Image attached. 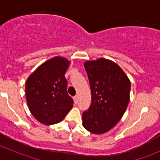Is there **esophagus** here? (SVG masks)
<instances>
[{
	"label": "esophagus",
	"instance_id": "esophagus-1",
	"mask_svg": "<svg viewBox=\"0 0 160 160\" xmlns=\"http://www.w3.org/2000/svg\"><path fill=\"white\" fill-rule=\"evenodd\" d=\"M73 101H74V103H75L76 104H77V103H78V96H77V95H76V96H74Z\"/></svg>",
	"mask_w": 160,
	"mask_h": 160
}]
</instances>
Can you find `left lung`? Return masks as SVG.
I'll return each mask as SVG.
<instances>
[{
	"label": "left lung",
	"mask_w": 160,
	"mask_h": 160,
	"mask_svg": "<svg viewBox=\"0 0 160 160\" xmlns=\"http://www.w3.org/2000/svg\"><path fill=\"white\" fill-rule=\"evenodd\" d=\"M91 104L83 112V125L93 134L108 132L121 120L129 102L131 83L120 67L109 59L87 61Z\"/></svg>",
	"instance_id": "8db88e82"
}]
</instances>
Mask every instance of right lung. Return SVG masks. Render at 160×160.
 I'll return each mask as SVG.
<instances>
[{
  "instance_id": "right-lung-1",
  "label": "right lung",
  "mask_w": 160,
  "mask_h": 160,
  "mask_svg": "<svg viewBox=\"0 0 160 160\" xmlns=\"http://www.w3.org/2000/svg\"><path fill=\"white\" fill-rule=\"evenodd\" d=\"M69 65L67 59L56 56L39 66L27 80V104L42 124L50 125L61 122L72 108L73 101L67 93L64 77Z\"/></svg>"
}]
</instances>
